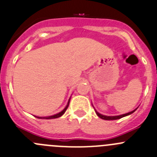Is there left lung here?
Returning a JSON list of instances; mask_svg holds the SVG:
<instances>
[{"mask_svg":"<svg viewBox=\"0 0 157 157\" xmlns=\"http://www.w3.org/2000/svg\"><path fill=\"white\" fill-rule=\"evenodd\" d=\"M136 110V109H134V110L131 111V112L130 113H125V114H123V115H120V116H115V117H107V116H104V115H102V114L99 113L98 112H97L96 111V113H97V115L100 118H101V119L103 120H106V121H112V120H118V119H121V118H122V117H126V116L127 115H130V114L133 113L134 111Z\"/></svg>","mask_w":157,"mask_h":157,"instance_id":"obj_1","label":"left lung"}]
</instances>
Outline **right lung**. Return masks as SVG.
I'll use <instances>...</instances> for the list:
<instances>
[{"label":"right lung","mask_w":157,"mask_h":157,"mask_svg":"<svg viewBox=\"0 0 157 157\" xmlns=\"http://www.w3.org/2000/svg\"><path fill=\"white\" fill-rule=\"evenodd\" d=\"M69 103H70V100H69V101H68V103H67V105L66 107H65L64 109H63V110L61 111V112L59 113L55 114V115H54V116H51V117H36V118H39V119H54V118H58V117H61V116L63 115V113H64L65 111H66L67 109L68 106H69Z\"/></svg>","instance_id":"1"}]
</instances>
